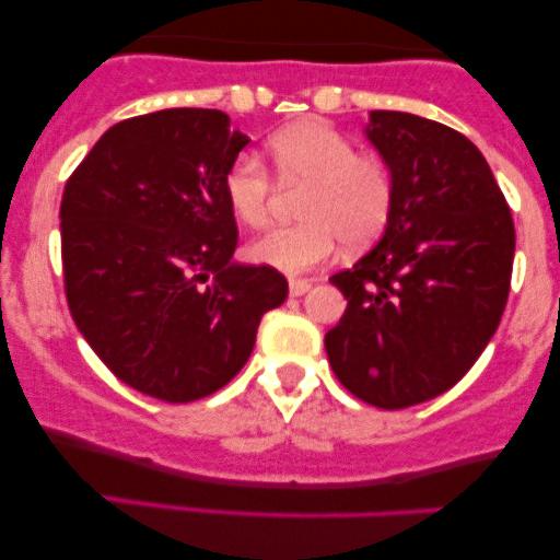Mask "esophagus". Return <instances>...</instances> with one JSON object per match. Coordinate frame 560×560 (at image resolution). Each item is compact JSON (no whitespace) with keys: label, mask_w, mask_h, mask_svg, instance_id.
<instances>
[{"label":"esophagus","mask_w":560,"mask_h":560,"mask_svg":"<svg viewBox=\"0 0 560 560\" xmlns=\"http://www.w3.org/2000/svg\"><path fill=\"white\" fill-rule=\"evenodd\" d=\"M307 289H311V281H305V279H292V281H289V294H292V298H302V294H305Z\"/></svg>","instance_id":"esophagus-1"}]
</instances>
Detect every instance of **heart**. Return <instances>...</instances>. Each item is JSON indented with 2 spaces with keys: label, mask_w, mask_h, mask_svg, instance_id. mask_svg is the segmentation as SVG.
<instances>
[{
  "label": "heart",
  "mask_w": 560,
  "mask_h": 560,
  "mask_svg": "<svg viewBox=\"0 0 560 560\" xmlns=\"http://www.w3.org/2000/svg\"><path fill=\"white\" fill-rule=\"evenodd\" d=\"M276 176L307 186L300 226L273 229L247 247V258L279 273L298 276L345 247H365L382 234L392 213V176L378 158L358 155L355 144L324 120H302L276 131L271 141ZM223 197L244 226L268 221L271 178L260 160L236 158L223 176Z\"/></svg>",
  "instance_id": "obj_1"
}]
</instances>
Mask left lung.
<instances>
[{
    "instance_id": "8db88e82",
    "label": "left lung",
    "mask_w": 560,
    "mask_h": 560,
    "mask_svg": "<svg viewBox=\"0 0 560 560\" xmlns=\"http://www.w3.org/2000/svg\"><path fill=\"white\" fill-rule=\"evenodd\" d=\"M365 139L392 176L382 240L331 276L347 307L326 355L358 400H432L466 376L503 318L516 231L490 165L464 133L371 110Z\"/></svg>"
}]
</instances>
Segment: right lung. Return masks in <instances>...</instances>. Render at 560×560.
Returning a JSON list of instances; mask_svg holds the SVG:
<instances>
[{"label": "right lung", "instance_id": "add662e5", "mask_svg": "<svg viewBox=\"0 0 560 560\" xmlns=\"http://www.w3.org/2000/svg\"><path fill=\"white\" fill-rule=\"evenodd\" d=\"M249 144L221 110L173 107L107 128L60 205L70 316L128 387L165 402L213 395L247 363L289 284L240 266L223 197Z\"/></svg>", "mask_w": 560, "mask_h": 560}]
</instances>
